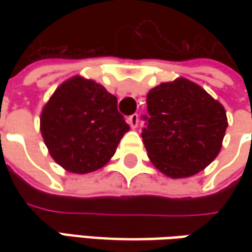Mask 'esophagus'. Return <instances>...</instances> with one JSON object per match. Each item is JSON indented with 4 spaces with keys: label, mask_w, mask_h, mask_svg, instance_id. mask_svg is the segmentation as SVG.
<instances>
[{
    "label": "esophagus",
    "mask_w": 252,
    "mask_h": 252,
    "mask_svg": "<svg viewBox=\"0 0 252 252\" xmlns=\"http://www.w3.org/2000/svg\"><path fill=\"white\" fill-rule=\"evenodd\" d=\"M127 123L130 125L131 129H136V127L139 126V115H137V113L130 115V116L127 118Z\"/></svg>",
    "instance_id": "34e87169"
}]
</instances>
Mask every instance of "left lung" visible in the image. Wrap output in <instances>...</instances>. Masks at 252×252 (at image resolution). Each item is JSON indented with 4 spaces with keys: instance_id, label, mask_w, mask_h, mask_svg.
I'll return each instance as SVG.
<instances>
[{
    "instance_id": "8db88e82",
    "label": "left lung",
    "mask_w": 252,
    "mask_h": 252,
    "mask_svg": "<svg viewBox=\"0 0 252 252\" xmlns=\"http://www.w3.org/2000/svg\"><path fill=\"white\" fill-rule=\"evenodd\" d=\"M141 137L154 167L169 178H187L218 157L227 129L223 105L187 78L147 94Z\"/></svg>"
}]
</instances>
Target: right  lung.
<instances>
[{
    "instance_id": "obj_1",
    "label": "right lung",
    "mask_w": 252,
    "mask_h": 252,
    "mask_svg": "<svg viewBox=\"0 0 252 252\" xmlns=\"http://www.w3.org/2000/svg\"><path fill=\"white\" fill-rule=\"evenodd\" d=\"M40 131L53 160L74 174L103 167L115 154L129 125L118 99L94 80L75 75L44 105Z\"/></svg>"
}]
</instances>
